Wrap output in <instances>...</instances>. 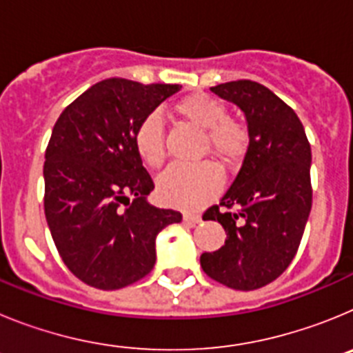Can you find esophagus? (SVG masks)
Wrapping results in <instances>:
<instances>
[{
    "label": "esophagus",
    "instance_id": "obj_1",
    "mask_svg": "<svg viewBox=\"0 0 353 353\" xmlns=\"http://www.w3.org/2000/svg\"><path fill=\"white\" fill-rule=\"evenodd\" d=\"M183 221L189 224H198V223H201V215L199 214H183Z\"/></svg>",
    "mask_w": 353,
    "mask_h": 353
}]
</instances>
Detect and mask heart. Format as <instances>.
<instances>
[{"label":"heart","mask_w":353,"mask_h":353,"mask_svg":"<svg viewBox=\"0 0 353 353\" xmlns=\"http://www.w3.org/2000/svg\"><path fill=\"white\" fill-rule=\"evenodd\" d=\"M174 111L191 123L205 129V146L223 162H236L249 146V129L245 123L228 117L223 102L205 93H191L174 104ZM134 146L139 157L150 166H161L166 157L164 120L159 111H152L139 121L134 132ZM223 185V176L212 162L199 164H171L159 176L157 189L162 201L179 208L203 207Z\"/></svg>","instance_id":"b5f03b06"}]
</instances>
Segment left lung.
I'll return each instance as SVG.
<instances>
[{
	"label": "left lung",
	"mask_w": 353,
	"mask_h": 353,
	"mask_svg": "<svg viewBox=\"0 0 353 353\" xmlns=\"http://www.w3.org/2000/svg\"><path fill=\"white\" fill-rule=\"evenodd\" d=\"M210 90L244 111L249 146L230 189L203 214L223 224L226 242L199 261L214 281L249 292L276 281L297 254L313 203L311 146L295 111L263 84Z\"/></svg>",
	"instance_id": "1"
}]
</instances>
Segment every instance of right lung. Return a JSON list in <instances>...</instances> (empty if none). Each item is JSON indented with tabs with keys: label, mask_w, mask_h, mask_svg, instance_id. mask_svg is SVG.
Wrapping results in <instances>:
<instances>
[{
	"label": "right lung",
	"mask_w": 353,
	"mask_h": 353,
	"mask_svg": "<svg viewBox=\"0 0 353 353\" xmlns=\"http://www.w3.org/2000/svg\"><path fill=\"white\" fill-rule=\"evenodd\" d=\"M180 84L111 77L56 120L43 162V212L61 260L99 290L139 281L155 265V239L182 221L146 201L154 180L134 146L139 121Z\"/></svg>",
	"instance_id": "add662e5"
}]
</instances>
